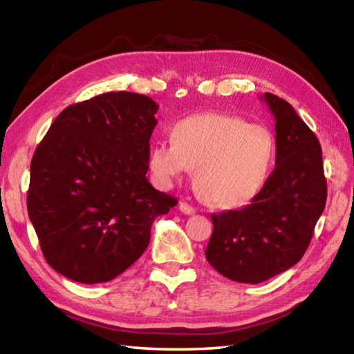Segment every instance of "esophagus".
Here are the masks:
<instances>
[{
    "label": "esophagus",
    "mask_w": 354,
    "mask_h": 354,
    "mask_svg": "<svg viewBox=\"0 0 354 354\" xmlns=\"http://www.w3.org/2000/svg\"><path fill=\"white\" fill-rule=\"evenodd\" d=\"M179 210H181L183 214H185V215H194L195 214V209L187 203H179Z\"/></svg>",
    "instance_id": "34e87169"
}]
</instances>
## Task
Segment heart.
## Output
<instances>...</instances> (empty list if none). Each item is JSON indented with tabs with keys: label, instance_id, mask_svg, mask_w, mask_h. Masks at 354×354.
Returning <instances> with one entry per match:
<instances>
[{
	"label": "heart",
	"instance_id": "1",
	"mask_svg": "<svg viewBox=\"0 0 354 354\" xmlns=\"http://www.w3.org/2000/svg\"><path fill=\"white\" fill-rule=\"evenodd\" d=\"M173 142L153 144L149 165L159 183L170 184L189 169L198 195L212 207H241L266 184L275 139L263 125L232 114L201 113L173 125Z\"/></svg>",
	"mask_w": 354,
	"mask_h": 354
}]
</instances>
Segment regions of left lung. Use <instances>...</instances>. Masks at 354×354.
I'll list each match as a JSON object with an SVG mask.
<instances>
[{"mask_svg": "<svg viewBox=\"0 0 354 354\" xmlns=\"http://www.w3.org/2000/svg\"><path fill=\"white\" fill-rule=\"evenodd\" d=\"M260 99L275 119V169L252 203L212 215L205 259L239 283H261L294 266L310 246L326 203L322 149L286 100Z\"/></svg>", "mask_w": 354, "mask_h": 354, "instance_id": "left-lung-1", "label": "left lung"}]
</instances>
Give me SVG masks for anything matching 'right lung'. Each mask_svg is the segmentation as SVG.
Masks as SVG:
<instances>
[{
	"instance_id": "1",
	"label": "right lung",
	"mask_w": 354,
	"mask_h": 354,
	"mask_svg": "<svg viewBox=\"0 0 354 354\" xmlns=\"http://www.w3.org/2000/svg\"><path fill=\"white\" fill-rule=\"evenodd\" d=\"M155 100L105 93L65 108L30 162L29 220L49 266L66 279L110 281L145 252L155 218L176 198L147 179Z\"/></svg>"
}]
</instances>
